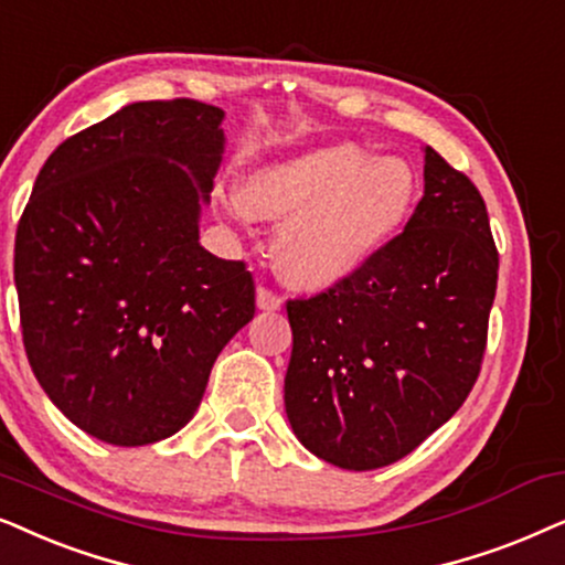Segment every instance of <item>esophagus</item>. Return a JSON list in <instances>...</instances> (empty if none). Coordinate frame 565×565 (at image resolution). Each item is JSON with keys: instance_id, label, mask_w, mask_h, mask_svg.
I'll list each match as a JSON object with an SVG mask.
<instances>
[{"instance_id": "1", "label": "esophagus", "mask_w": 565, "mask_h": 565, "mask_svg": "<svg viewBox=\"0 0 565 565\" xmlns=\"http://www.w3.org/2000/svg\"><path fill=\"white\" fill-rule=\"evenodd\" d=\"M255 305H258V310L263 312H276L278 307H281V297L274 295V291L266 287H260L258 295H255Z\"/></svg>"}]
</instances>
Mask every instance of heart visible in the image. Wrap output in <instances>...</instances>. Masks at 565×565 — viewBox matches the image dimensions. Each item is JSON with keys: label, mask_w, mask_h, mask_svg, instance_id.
<instances>
[{"label": "heart", "mask_w": 565, "mask_h": 565, "mask_svg": "<svg viewBox=\"0 0 565 565\" xmlns=\"http://www.w3.org/2000/svg\"><path fill=\"white\" fill-rule=\"evenodd\" d=\"M416 199V175L401 157H372L341 141L263 164L247 178L243 209L287 220L274 266L299 291H326L359 274L397 237Z\"/></svg>", "instance_id": "obj_1"}]
</instances>
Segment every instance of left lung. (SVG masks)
<instances>
[{"label": "left lung", "instance_id": "1", "mask_svg": "<svg viewBox=\"0 0 565 565\" xmlns=\"http://www.w3.org/2000/svg\"><path fill=\"white\" fill-rule=\"evenodd\" d=\"M495 281L483 195L424 147V199L401 235L338 287L289 299L284 403L297 439L343 470L413 452L476 385Z\"/></svg>", "mask_w": 565, "mask_h": 565}]
</instances>
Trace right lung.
Segmentation results:
<instances>
[{"mask_svg": "<svg viewBox=\"0 0 565 565\" xmlns=\"http://www.w3.org/2000/svg\"><path fill=\"white\" fill-rule=\"evenodd\" d=\"M222 118L188 97L126 105L51 152L20 216L28 361L51 403L105 445L180 431L255 315L245 263L199 243Z\"/></svg>", "mask_w": 565, "mask_h": 565, "instance_id": "1", "label": "right lung"}]
</instances>
